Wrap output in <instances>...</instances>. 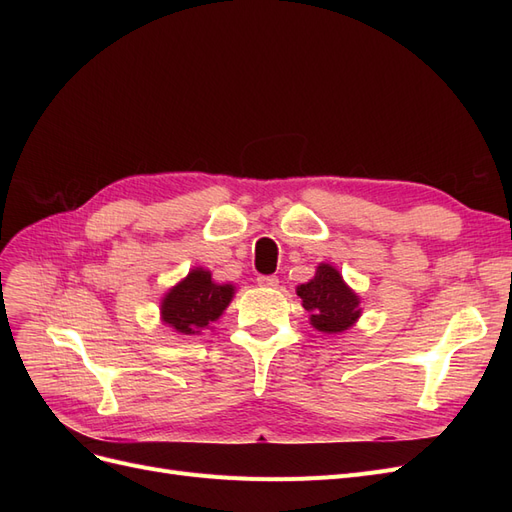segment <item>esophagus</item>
<instances>
[{
	"label": "esophagus",
	"mask_w": 512,
	"mask_h": 512,
	"mask_svg": "<svg viewBox=\"0 0 512 512\" xmlns=\"http://www.w3.org/2000/svg\"><path fill=\"white\" fill-rule=\"evenodd\" d=\"M256 282H258V286H262V288H275L277 284H280V280H277L275 275H258Z\"/></svg>",
	"instance_id": "1"
}]
</instances>
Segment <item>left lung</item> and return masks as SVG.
<instances>
[{
  "label": "left lung",
  "mask_w": 512,
  "mask_h": 512,
  "mask_svg": "<svg viewBox=\"0 0 512 512\" xmlns=\"http://www.w3.org/2000/svg\"><path fill=\"white\" fill-rule=\"evenodd\" d=\"M297 294L316 331L342 333L361 316V299L344 282L342 273L327 262L318 265L314 280L297 286Z\"/></svg>",
  "instance_id": "left-lung-1"
}]
</instances>
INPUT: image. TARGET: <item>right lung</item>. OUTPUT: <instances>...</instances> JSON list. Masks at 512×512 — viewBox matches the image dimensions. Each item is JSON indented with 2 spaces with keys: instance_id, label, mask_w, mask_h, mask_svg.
<instances>
[{
  "instance_id": "right-lung-1",
  "label": "right lung",
  "mask_w": 512,
  "mask_h": 512,
  "mask_svg": "<svg viewBox=\"0 0 512 512\" xmlns=\"http://www.w3.org/2000/svg\"><path fill=\"white\" fill-rule=\"evenodd\" d=\"M235 294L232 284H215L211 271L192 269L170 288L160 305L162 322L179 335H198L218 320Z\"/></svg>"
}]
</instances>
